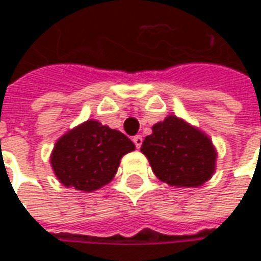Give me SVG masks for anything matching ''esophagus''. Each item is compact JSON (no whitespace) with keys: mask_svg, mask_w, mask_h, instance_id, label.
Returning a JSON list of instances; mask_svg holds the SVG:
<instances>
[{"mask_svg":"<svg viewBox=\"0 0 261 261\" xmlns=\"http://www.w3.org/2000/svg\"><path fill=\"white\" fill-rule=\"evenodd\" d=\"M133 141H134V144H136V147L140 149V147H141V144H142V137L136 136L134 138H133Z\"/></svg>","mask_w":261,"mask_h":261,"instance_id":"34e87169","label":"esophagus"}]
</instances>
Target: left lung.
Here are the masks:
<instances>
[{
  "label": "left lung",
  "instance_id": "1",
  "mask_svg": "<svg viewBox=\"0 0 261 261\" xmlns=\"http://www.w3.org/2000/svg\"><path fill=\"white\" fill-rule=\"evenodd\" d=\"M141 152L159 180L175 187H200L213 177L217 149L200 128L175 114L152 125Z\"/></svg>",
  "mask_w": 261,
  "mask_h": 261
}]
</instances>
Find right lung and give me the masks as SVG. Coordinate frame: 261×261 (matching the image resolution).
Wrapping results in <instances>:
<instances>
[{
	"label": "right lung",
	"instance_id": "1",
	"mask_svg": "<svg viewBox=\"0 0 261 261\" xmlns=\"http://www.w3.org/2000/svg\"><path fill=\"white\" fill-rule=\"evenodd\" d=\"M134 149L123 133L91 119L60 137L50 164L61 185L89 193L113 180L121 158Z\"/></svg>",
	"mask_w": 261,
	"mask_h": 261
}]
</instances>
